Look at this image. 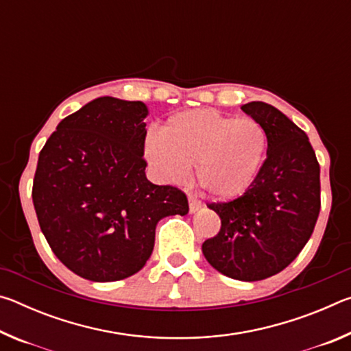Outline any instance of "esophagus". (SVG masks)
Wrapping results in <instances>:
<instances>
[{
  "mask_svg": "<svg viewBox=\"0 0 351 351\" xmlns=\"http://www.w3.org/2000/svg\"><path fill=\"white\" fill-rule=\"evenodd\" d=\"M201 207H203V203H201L199 199L193 198V197H189V210H190V213L198 212Z\"/></svg>",
  "mask_w": 351,
  "mask_h": 351,
  "instance_id": "34e87169",
  "label": "esophagus"
}]
</instances>
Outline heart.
<instances>
[{
    "instance_id": "b5f03b06",
    "label": "heart",
    "mask_w": 351,
    "mask_h": 351,
    "mask_svg": "<svg viewBox=\"0 0 351 351\" xmlns=\"http://www.w3.org/2000/svg\"><path fill=\"white\" fill-rule=\"evenodd\" d=\"M266 145L265 128L251 117L193 110L171 116L161 134H148L144 150L164 180L181 181L195 165L197 181L210 197L230 199L257 178Z\"/></svg>"
}]
</instances>
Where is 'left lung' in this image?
<instances>
[{
	"label": "left lung",
	"mask_w": 351,
	"mask_h": 351,
	"mask_svg": "<svg viewBox=\"0 0 351 351\" xmlns=\"http://www.w3.org/2000/svg\"><path fill=\"white\" fill-rule=\"evenodd\" d=\"M265 128L266 159L241 197L209 207L219 232L203 243L206 260L235 280L283 271L310 240L320 212V167L304 130L265 102L241 106Z\"/></svg>",
	"instance_id": "left-lung-1"
}]
</instances>
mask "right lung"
I'll list each match as a JSON object with an SVG mask.
<instances>
[{"mask_svg":"<svg viewBox=\"0 0 351 351\" xmlns=\"http://www.w3.org/2000/svg\"><path fill=\"white\" fill-rule=\"evenodd\" d=\"M147 106L99 97L69 114L41 148L32 201L57 258L93 282L144 268L161 218L186 215V193L147 180Z\"/></svg>","mask_w":351,"mask_h":351,"instance_id":"1","label":"right lung"}]
</instances>
